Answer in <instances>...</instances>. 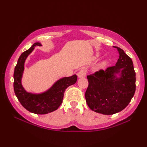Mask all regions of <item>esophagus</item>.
Returning <instances> with one entry per match:
<instances>
[{
  "label": "esophagus",
  "mask_w": 147,
  "mask_h": 147,
  "mask_svg": "<svg viewBox=\"0 0 147 147\" xmlns=\"http://www.w3.org/2000/svg\"><path fill=\"white\" fill-rule=\"evenodd\" d=\"M78 77L79 78H84L86 75V70L84 69H82L77 74Z\"/></svg>",
  "instance_id": "1"
}]
</instances>
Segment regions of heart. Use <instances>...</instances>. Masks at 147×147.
<instances>
[{
	"label": "heart",
	"mask_w": 147,
	"mask_h": 147,
	"mask_svg": "<svg viewBox=\"0 0 147 147\" xmlns=\"http://www.w3.org/2000/svg\"><path fill=\"white\" fill-rule=\"evenodd\" d=\"M97 56H99V55H97ZM105 63H106V62H105V61H104V62H103V63H102V64H105Z\"/></svg>",
	"instance_id": "obj_1"
}]
</instances>
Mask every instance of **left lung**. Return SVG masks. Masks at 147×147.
Returning a JSON list of instances; mask_svg holds the SVG:
<instances>
[{
  "instance_id": "left-lung-1",
  "label": "left lung",
  "mask_w": 147,
  "mask_h": 147,
  "mask_svg": "<svg viewBox=\"0 0 147 147\" xmlns=\"http://www.w3.org/2000/svg\"><path fill=\"white\" fill-rule=\"evenodd\" d=\"M119 59L115 66L88 75L86 103L92 111L113 115L125 109L136 91V73L131 57L115 47Z\"/></svg>"
}]
</instances>
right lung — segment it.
<instances>
[{"label":"right lung","mask_w":147,"mask_h":147,"mask_svg":"<svg viewBox=\"0 0 147 147\" xmlns=\"http://www.w3.org/2000/svg\"><path fill=\"white\" fill-rule=\"evenodd\" d=\"M36 46L42 45L39 42L35 43L29 50L23 52L20 56L13 75V87L18 99L26 110L33 113L44 115L51 113L58 109L63 102L65 90L76 83L77 76L73 75L71 77L60 78L48 90L42 93L35 94L26 91L21 83L24 63L28 56Z\"/></svg>","instance_id":"obj_1"}]
</instances>
